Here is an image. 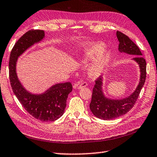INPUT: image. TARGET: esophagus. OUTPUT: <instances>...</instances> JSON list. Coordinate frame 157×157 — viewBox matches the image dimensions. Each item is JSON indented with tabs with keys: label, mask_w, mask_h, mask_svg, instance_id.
<instances>
[{
	"label": "esophagus",
	"mask_w": 157,
	"mask_h": 157,
	"mask_svg": "<svg viewBox=\"0 0 157 157\" xmlns=\"http://www.w3.org/2000/svg\"><path fill=\"white\" fill-rule=\"evenodd\" d=\"M87 82H81V81H78L74 85V87L76 88V89H81L82 87H87Z\"/></svg>",
	"instance_id": "34e87169"
}]
</instances>
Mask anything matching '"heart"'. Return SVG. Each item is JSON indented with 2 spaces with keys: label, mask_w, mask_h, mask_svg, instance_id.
Here are the masks:
<instances>
[{
  "label": "heart",
  "mask_w": 157,
  "mask_h": 157,
  "mask_svg": "<svg viewBox=\"0 0 157 157\" xmlns=\"http://www.w3.org/2000/svg\"><path fill=\"white\" fill-rule=\"evenodd\" d=\"M84 57H83L84 59L89 61L97 58L89 68V72L90 76L91 77L96 78L105 71L109 64L111 57L110 54L107 53L101 56V55L105 49V45L102 43H86L84 44Z\"/></svg>",
  "instance_id": "1"
}]
</instances>
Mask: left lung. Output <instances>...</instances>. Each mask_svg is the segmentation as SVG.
I'll use <instances>...</instances> for the list:
<instances>
[{"label":"left lung","mask_w":157,"mask_h":157,"mask_svg":"<svg viewBox=\"0 0 157 157\" xmlns=\"http://www.w3.org/2000/svg\"><path fill=\"white\" fill-rule=\"evenodd\" d=\"M117 36L119 42V52L136 56L133 59L136 61L139 65L140 68V79L136 89L129 97L121 100H112L105 98L104 95L102 91V78L101 76H99L95 81V84L93 89L91 101L89 104V108L94 116L103 120L116 119L128 113L136 104L146 81V62L145 59L141 56L142 54L139 47L127 35L119 31L117 32Z\"/></svg>","instance_id":"8db88e82"}]
</instances>
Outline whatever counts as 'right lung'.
I'll return each instance as SVG.
<instances>
[{
	"instance_id": "obj_1",
	"label": "right lung",
	"mask_w": 157,
	"mask_h": 157,
	"mask_svg": "<svg viewBox=\"0 0 157 157\" xmlns=\"http://www.w3.org/2000/svg\"><path fill=\"white\" fill-rule=\"evenodd\" d=\"M44 36L43 30H32L25 33L16 42L9 58V79L13 91L25 110L35 119L43 122H50L58 119L64 113L67 98L72 90L71 83H58L42 94H33L22 86L16 73L18 57L34 43L40 42Z\"/></svg>"
}]
</instances>
